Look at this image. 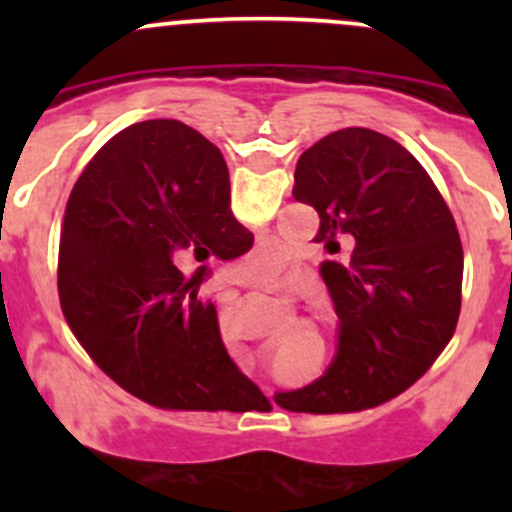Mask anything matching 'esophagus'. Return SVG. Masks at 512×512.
Segmentation results:
<instances>
[{
  "label": "esophagus",
  "mask_w": 512,
  "mask_h": 512,
  "mask_svg": "<svg viewBox=\"0 0 512 512\" xmlns=\"http://www.w3.org/2000/svg\"><path fill=\"white\" fill-rule=\"evenodd\" d=\"M235 285H242L240 277H225L223 282H220V297L223 299H235L237 294V287ZM267 292H272V289H267Z\"/></svg>",
  "instance_id": "esophagus-1"
}]
</instances>
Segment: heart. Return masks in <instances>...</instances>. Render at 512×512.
Returning <instances> with one entry per match:
<instances>
[{"label":"heart","mask_w":512,"mask_h":512,"mask_svg":"<svg viewBox=\"0 0 512 512\" xmlns=\"http://www.w3.org/2000/svg\"><path fill=\"white\" fill-rule=\"evenodd\" d=\"M289 255L282 245H275V242H267L255 257V270L260 277H277L287 270Z\"/></svg>","instance_id":"heart-1"}]
</instances>
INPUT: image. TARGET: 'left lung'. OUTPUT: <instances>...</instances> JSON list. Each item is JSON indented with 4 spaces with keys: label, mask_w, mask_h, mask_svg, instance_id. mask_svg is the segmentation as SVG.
I'll return each mask as SVG.
<instances>
[{
    "label": "left lung",
    "mask_w": 512,
    "mask_h": 512,
    "mask_svg": "<svg viewBox=\"0 0 512 512\" xmlns=\"http://www.w3.org/2000/svg\"><path fill=\"white\" fill-rule=\"evenodd\" d=\"M294 200L317 210L322 242L344 262L319 265L339 317L337 354L322 376L277 391L287 411L337 414L384 404L423 376L456 329L463 245L423 165L369 128H342L302 153Z\"/></svg>",
    "instance_id": "obj_1"
}]
</instances>
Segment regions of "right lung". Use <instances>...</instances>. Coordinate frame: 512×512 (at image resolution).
I'll return each mask as SVG.
<instances>
[{"mask_svg":"<svg viewBox=\"0 0 512 512\" xmlns=\"http://www.w3.org/2000/svg\"><path fill=\"white\" fill-rule=\"evenodd\" d=\"M230 210L223 153L170 118L133 123L71 190L59 242V299L91 359L158 409L267 406L227 354L213 302L198 297L213 257L252 247ZM199 262L193 278L182 275Z\"/></svg>","mask_w":512,"mask_h":512,"instance_id":"1","label":"right lung"}]
</instances>
